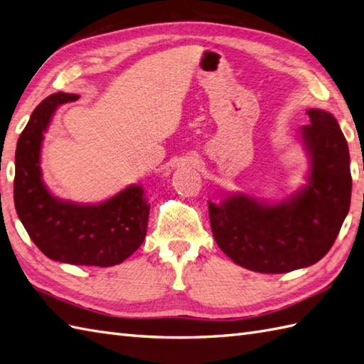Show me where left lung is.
Masks as SVG:
<instances>
[{
    "instance_id": "obj_1",
    "label": "left lung",
    "mask_w": 364,
    "mask_h": 364,
    "mask_svg": "<svg viewBox=\"0 0 364 364\" xmlns=\"http://www.w3.org/2000/svg\"><path fill=\"white\" fill-rule=\"evenodd\" d=\"M302 140L311 160L309 183L279 204L233 195L208 203L218 246L246 269L280 274L319 262L340 233L350 207L349 146L333 115L306 110Z\"/></svg>"
}]
</instances>
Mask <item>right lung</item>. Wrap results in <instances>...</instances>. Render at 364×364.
Instances as JSON below:
<instances>
[{"mask_svg":"<svg viewBox=\"0 0 364 364\" xmlns=\"http://www.w3.org/2000/svg\"><path fill=\"white\" fill-rule=\"evenodd\" d=\"M77 98L54 93L32 112L15 151L14 203L28 235L48 258L107 268L123 263L141 246L149 205L136 185L96 205L65 203L48 191L40 169L43 132L55 109Z\"/></svg>","mask_w":364,"mask_h":364,"instance_id":"1","label":"right lung"}]
</instances>
